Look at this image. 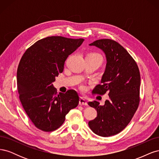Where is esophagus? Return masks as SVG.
I'll return each mask as SVG.
<instances>
[{"label": "esophagus", "mask_w": 159, "mask_h": 159, "mask_svg": "<svg viewBox=\"0 0 159 159\" xmlns=\"http://www.w3.org/2000/svg\"><path fill=\"white\" fill-rule=\"evenodd\" d=\"M79 104L80 105H87L88 103L86 102V100L83 98H80V102H79Z\"/></svg>", "instance_id": "esophagus-1"}]
</instances>
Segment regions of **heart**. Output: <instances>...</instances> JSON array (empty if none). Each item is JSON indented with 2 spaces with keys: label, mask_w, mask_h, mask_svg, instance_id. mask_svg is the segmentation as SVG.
Returning <instances> with one entry per match:
<instances>
[{
  "label": "heart",
  "mask_w": 159,
  "mask_h": 159,
  "mask_svg": "<svg viewBox=\"0 0 159 159\" xmlns=\"http://www.w3.org/2000/svg\"><path fill=\"white\" fill-rule=\"evenodd\" d=\"M86 57H93V58L95 59H97L98 60H99L101 61V63H102V57L99 54H97V53H89V54H88V56Z\"/></svg>",
  "instance_id": "b5f03b06"
}]
</instances>
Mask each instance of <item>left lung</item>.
Wrapping results in <instances>:
<instances>
[{
  "label": "left lung",
  "instance_id": "1",
  "mask_svg": "<svg viewBox=\"0 0 159 159\" xmlns=\"http://www.w3.org/2000/svg\"><path fill=\"white\" fill-rule=\"evenodd\" d=\"M102 50L107 60L101 83L93 93H107L103 105L89 102L98 115L88 123L95 134L106 137L117 134L131 121L138 108L140 98L141 76L137 64L128 52L118 42L110 39L98 40L89 44Z\"/></svg>",
  "mask_w": 159,
  "mask_h": 159
}]
</instances>
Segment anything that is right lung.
I'll list each match as a JSON object with an SVG mask.
<instances>
[{
  "label": "right lung",
  "mask_w": 159,
  "mask_h": 159,
  "mask_svg": "<svg viewBox=\"0 0 159 159\" xmlns=\"http://www.w3.org/2000/svg\"><path fill=\"white\" fill-rule=\"evenodd\" d=\"M82 38L49 36L35 42L23 54L17 70V88L22 107L34 125L53 131L64 123L66 115L78 106L75 90L57 93L52 83L64 70L65 61L78 49Z\"/></svg>",
  "instance_id": "right-lung-1"
}]
</instances>
